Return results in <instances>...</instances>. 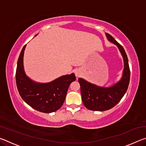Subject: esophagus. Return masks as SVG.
<instances>
[{
	"label": "esophagus",
	"mask_w": 146,
	"mask_h": 146,
	"mask_svg": "<svg viewBox=\"0 0 146 146\" xmlns=\"http://www.w3.org/2000/svg\"><path fill=\"white\" fill-rule=\"evenodd\" d=\"M75 75H76V77H78V76H79L80 75V71H79V70H76V71H75Z\"/></svg>",
	"instance_id": "obj_1"
}]
</instances>
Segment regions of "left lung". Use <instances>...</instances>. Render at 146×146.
I'll list each match as a JSON object with an SVG mask.
<instances>
[{
    "instance_id": "8db88e82",
    "label": "left lung",
    "mask_w": 146,
    "mask_h": 146,
    "mask_svg": "<svg viewBox=\"0 0 146 146\" xmlns=\"http://www.w3.org/2000/svg\"><path fill=\"white\" fill-rule=\"evenodd\" d=\"M106 35L109 41L118 47L123 57L124 68L122 78L117 83L108 88L98 86L83 78H78L84 105L88 110L98 111L110 110L117 104L126 92L130 80L129 63L124 49L111 35L106 33Z\"/></svg>"
}]
</instances>
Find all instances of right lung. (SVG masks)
I'll use <instances>...</instances> for the list:
<instances>
[{
    "instance_id": "right-lung-1",
    "label": "right lung",
    "mask_w": 146,
    "mask_h": 146,
    "mask_svg": "<svg viewBox=\"0 0 146 146\" xmlns=\"http://www.w3.org/2000/svg\"><path fill=\"white\" fill-rule=\"evenodd\" d=\"M26 46L23 47L17 62L15 77L19 93L24 102L35 110L46 113L55 112L63 105L69 86L76 80L75 74L60 76L48 83L34 82L24 70Z\"/></svg>"
}]
</instances>
